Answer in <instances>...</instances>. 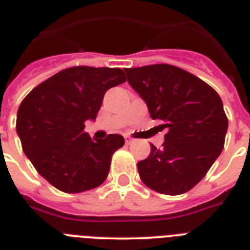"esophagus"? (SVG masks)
<instances>
[{"label": "esophagus", "instance_id": "34e87169", "mask_svg": "<svg viewBox=\"0 0 250 250\" xmlns=\"http://www.w3.org/2000/svg\"><path fill=\"white\" fill-rule=\"evenodd\" d=\"M125 144H132L133 143V139H131L129 136H125Z\"/></svg>", "mask_w": 250, "mask_h": 250}]
</instances>
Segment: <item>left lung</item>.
<instances>
[{
	"instance_id": "1",
	"label": "left lung",
	"mask_w": 250,
	"mask_h": 250,
	"mask_svg": "<svg viewBox=\"0 0 250 250\" xmlns=\"http://www.w3.org/2000/svg\"><path fill=\"white\" fill-rule=\"evenodd\" d=\"M129 85L146 102L152 119L164 123V148L150 145L137 162L145 186L176 196L192 189L225 146L229 119L219 94L193 74L172 64L125 68Z\"/></svg>"
}]
</instances>
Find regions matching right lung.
Listing matches in <instances>:
<instances>
[{
  "instance_id": "obj_1",
  "label": "right lung",
  "mask_w": 250,
  "mask_h": 250,
  "mask_svg": "<svg viewBox=\"0 0 250 250\" xmlns=\"http://www.w3.org/2000/svg\"><path fill=\"white\" fill-rule=\"evenodd\" d=\"M125 82L121 68L75 66L35 86L21 101L17 132L23 152L57 189L79 193L105 182L125 139L111 133L94 141L84 123L96 119L106 90Z\"/></svg>"
}]
</instances>
